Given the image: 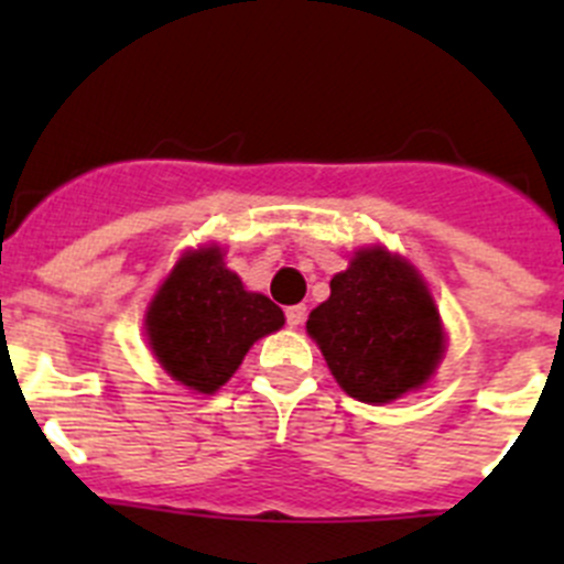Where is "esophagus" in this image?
Here are the masks:
<instances>
[{
    "instance_id": "34e87169",
    "label": "esophagus",
    "mask_w": 564,
    "mask_h": 564,
    "mask_svg": "<svg viewBox=\"0 0 564 564\" xmlns=\"http://www.w3.org/2000/svg\"><path fill=\"white\" fill-rule=\"evenodd\" d=\"M305 314H308V308H305V305H292V308H286L289 327H300V324L305 322Z\"/></svg>"
}]
</instances>
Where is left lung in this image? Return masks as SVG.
<instances>
[{"label": "left lung", "instance_id": "left-lung-1", "mask_svg": "<svg viewBox=\"0 0 564 564\" xmlns=\"http://www.w3.org/2000/svg\"><path fill=\"white\" fill-rule=\"evenodd\" d=\"M305 327L335 382L362 403H390L423 388L445 355L429 286L406 259L382 246L357 250Z\"/></svg>", "mask_w": 564, "mask_h": 564}]
</instances>
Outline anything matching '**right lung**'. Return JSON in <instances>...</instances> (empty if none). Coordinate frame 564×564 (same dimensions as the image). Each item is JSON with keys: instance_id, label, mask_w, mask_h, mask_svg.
<instances>
[{"instance_id": "right-lung-1", "label": "right lung", "mask_w": 564, "mask_h": 564, "mask_svg": "<svg viewBox=\"0 0 564 564\" xmlns=\"http://www.w3.org/2000/svg\"><path fill=\"white\" fill-rule=\"evenodd\" d=\"M283 311L226 270L218 246L187 250L147 308L144 329L163 371L196 392L224 388L250 346L283 327Z\"/></svg>"}]
</instances>
